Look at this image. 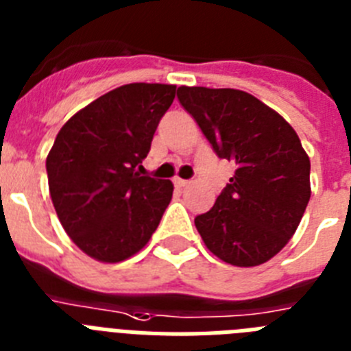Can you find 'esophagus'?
Instances as JSON below:
<instances>
[{
	"label": "esophagus",
	"mask_w": 351,
	"mask_h": 351,
	"mask_svg": "<svg viewBox=\"0 0 351 351\" xmlns=\"http://www.w3.org/2000/svg\"><path fill=\"white\" fill-rule=\"evenodd\" d=\"M173 184H176L178 188H184L190 184V181H186V179H181V178H176L173 179Z\"/></svg>",
	"instance_id": "1"
}]
</instances>
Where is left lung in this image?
<instances>
[{"mask_svg":"<svg viewBox=\"0 0 351 351\" xmlns=\"http://www.w3.org/2000/svg\"><path fill=\"white\" fill-rule=\"evenodd\" d=\"M217 156L237 165L210 211L195 217L202 242L222 262L254 267L296 233L311 199V159L296 130L240 89H178Z\"/></svg>","mask_w":351,"mask_h":351,"instance_id":"1","label":"left lung"}]
</instances>
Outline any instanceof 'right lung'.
<instances>
[{
  "instance_id": "right-lung-1",
  "label": "right lung",
  "mask_w": 351,
  "mask_h": 351,
  "mask_svg": "<svg viewBox=\"0 0 351 351\" xmlns=\"http://www.w3.org/2000/svg\"><path fill=\"white\" fill-rule=\"evenodd\" d=\"M172 84H125L75 112L46 158L60 224L82 253L118 263L147 245L172 201L170 179L138 172L167 109Z\"/></svg>"
}]
</instances>
